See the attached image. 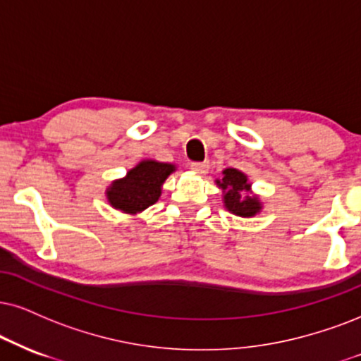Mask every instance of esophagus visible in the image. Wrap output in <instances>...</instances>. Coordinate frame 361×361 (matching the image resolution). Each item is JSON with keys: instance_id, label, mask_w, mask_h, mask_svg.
Listing matches in <instances>:
<instances>
[{"instance_id": "esophagus-1", "label": "esophagus", "mask_w": 361, "mask_h": 361, "mask_svg": "<svg viewBox=\"0 0 361 361\" xmlns=\"http://www.w3.org/2000/svg\"><path fill=\"white\" fill-rule=\"evenodd\" d=\"M190 169L195 173H199V176H204V173H207L209 171V164L207 162H192L190 164Z\"/></svg>"}]
</instances>
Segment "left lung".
<instances>
[{
	"mask_svg": "<svg viewBox=\"0 0 361 361\" xmlns=\"http://www.w3.org/2000/svg\"><path fill=\"white\" fill-rule=\"evenodd\" d=\"M222 190V202L231 214L238 217H255L262 211L259 195L252 194L251 182L239 169H224L221 179H216Z\"/></svg>",
	"mask_w": 361,
	"mask_h": 361,
	"instance_id": "8db88e82",
	"label": "left lung"
}]
</instances>
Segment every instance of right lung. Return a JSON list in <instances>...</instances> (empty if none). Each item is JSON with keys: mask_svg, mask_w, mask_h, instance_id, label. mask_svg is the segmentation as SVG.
<instances>
[{"mask_svg": "<svg viewBox=\"0 0 361 361\" xmlns=\"http://www.w3.org/2000/svg\"><path fill=\"white\" fill-rule=\"evenodd\" d=\"M176 171V164L159 162L154 159L140 160L126 177L112 180L105 190L106 201L123 214H140L159 201L164 182Z\"/></svg>", "mask_w": 361, "mask_h": 361, "instance_id": "1", "label": "right lung"}]
</instances>
